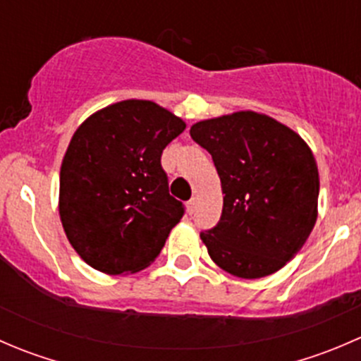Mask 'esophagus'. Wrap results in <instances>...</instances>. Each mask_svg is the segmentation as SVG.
<instances>
[{
	"label": "esophagus",
	"instance_id": "obj_1",
	"mask_svg": "<svg viewBox=\"0 0 361 361\" xmlns=\"http://www.w3.org/2000/svg\"><path fill=\"white\" fill-rule=\"evenodd\" d=\"M187 211H188V214H194V211H195V199H190V201L187 202Z\"/></svg>",
	"mask_w": 361,
	"mask_h": 361
}]
</instances>
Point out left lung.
Returning <instances> with one entry per match:
<instances>
[{
    "label": "left lung",
    "instance_id": "obj_1",
    "mask_svg": "<svg viewBox=\"0 0 361 361\" xmlns=\"http://www.w3.org/2000/svg\"><path fill=\"white\" fill-rule=\"evenodd\" d=\"M190 136L213 157L225 194L220 224L201 234L211 260L243 279L278 272L318 218L319 174L309 145L251 110L201 120Z\"/></svg>",
    "mask_w": 361,
    "mask_h": 361
}]
</instances>
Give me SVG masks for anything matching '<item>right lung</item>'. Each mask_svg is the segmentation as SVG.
Here are the masks:
<instances>
[{
  "mask_svg": "<svg viewBox=\"0 0 361 361\" xmlns=\"http://www.w3.org/2000/svg\"><path fill=\"white\" fill-rule=\"evenodd\" d=\"M187 123L154 101L126 99L83 120L61 164L68 241L104 274H133L159 257L183 204L169 195L162 150Z\"/></svg>",
  "mask_w": 361,
  "mask_h": 361,
  "instance_id": "right-lung-1",
  "label": "right lung"
}]
</instances>
